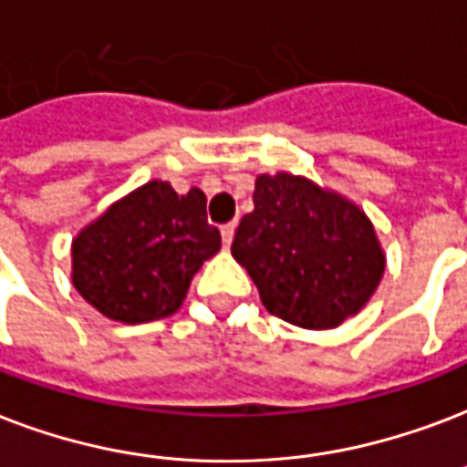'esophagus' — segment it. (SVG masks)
<instances>
[{
  "mask_svg": "<svg viewBox=\"0 0 467 467\" xmlns=\"http://www.w3.org/2000/svg\"><path fill=\"white\" fill-rule=\"evenodd\" d=\"M234 223H227V225L220 227V234H223V242H225V247H230L233 244V237H234Z\"/></svg>",
  "mask_w": 467,
  "mask_h": 467,
  "instance_id": "esophagus-1",
  "label": "esophagus"
}]
</instances>
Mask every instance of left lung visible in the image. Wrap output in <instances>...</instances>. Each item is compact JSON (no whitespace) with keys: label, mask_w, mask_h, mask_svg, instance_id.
Listing matches in <instances>:
<instances>
[{"label":"left lung","mask_w":467,"mask_h":467,"mask_svg":"<svg viewBox=\"0 0 467 467\" xmlns=\"http://www.w3.org/2000/svg\"><path fill=\"white\" fill-rule=\"evenodd\" d=\"M233 257L272 316L298 328H336L368 304L384 274L375 227L355 202L291 173L254 183Z\"/></svg>","instance_id":"8db88e82"}]
</instances>
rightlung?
<instances>
[{
    "mask_svg": "<svg viewBox=\"0 0 467 467\" xmlns=\"http://www.w3.org/2000/svg\"><path fill=\"white\" fill-rule=\"evenodd\" d=\"M218 249L201 188L178 195L166 181H149L80 230L70 279L102 316L137 326L176 313Z\"/></svg>",
    "mask_w": 467,
    "mask_h": 467,
    "instance_id": "add662e5",
    "label": "right lung"
}]
</instances>
